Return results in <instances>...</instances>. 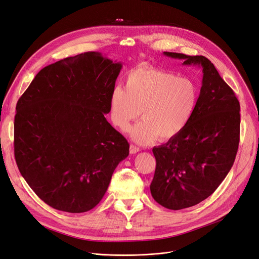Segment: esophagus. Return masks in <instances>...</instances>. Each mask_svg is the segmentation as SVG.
<instances>
[{
  "mask_svg": "<svg viewBox=\"0 0 259 259\" xmlns=\"http://www.w3.org/2000/svg\"><path fill=\"white\" fill-rule=\"evenodd\" d=\"M139 151H140V148L138 146L133 145V144L130 145V154H137V152H139Z\"/></svg>",
  "mask_w": 259,
  "mask_h": 259,
  "instance_id": "34e87169",
  "label": "esophagus"
}]
</instances>
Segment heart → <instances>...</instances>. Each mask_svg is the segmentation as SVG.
<instances>
[{"instance_id": "b5f03b06", "label": "heart", "mask_w": 259, "mask_h": 259, "mask_svg": "<svg viewBox=\"0 0 259 259\" xmlns=\"http://www.w3.org/2000/svg\"><path fill=\"white\" fill-rule=\"evenodd\" d=\"M197 99V86L190 78L143 64L128 72L126 89H113L110 117L114 126L126 131L142 112L143 120L132 128L131 138L140 144H149L157 138L167 141L186 128Z\"/></svg>"}]
</instances>
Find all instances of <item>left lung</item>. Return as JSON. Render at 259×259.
<instances>
[{"label":"left lung","instance_id":"obj_1","mask_svg":"<svg viewBox=\"0 0 259 259\" xmlns=\"http://www.w3.org/2000/svg\"><path fill=\"white\" fill-rule=\"evenodd\" d=\"M203 68L193 116L178 136L154 147L150 192L167 209L192 207L211 195L231 170L240 140V103L214 65L203 55L164 52Z\"/></svg>","mask_w":259,"mask_h":259}]
</instances>
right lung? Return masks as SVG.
Listing matches in <instances>:
<instances>
[{
  "label": "right lung",
  "mask_w": 259,
  "mask_h": 259,
  "mask_svg": "<svg viewBox=\"0 0 259 259\" xmlns=\"http://www.w3.org/2000/svg\"><path fill=\"white\" fill-rule=\"evenodd\" d=\"M120 69L98 52L66 57L38 72L17 102L16 163L54 209H93L129 155L128 141L104 117Z\"/></svg>",
  "instance_id": "1"
}]
</instances>
